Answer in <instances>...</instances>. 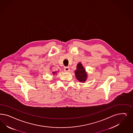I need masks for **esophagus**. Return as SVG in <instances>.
<instances>
[{
    "instance_id": "esophagus-1",
    "label": "esophagus",
    "mask_w": 133,
    "mask_h": 133,
    "mask_svg": "<svg viewBox=\"0 0 133 133\" xmlns=\"http://www.w3.org/2000/svg\"><path fill=\"white\" fill-rule=\"evenodd\" d=\"M64 71L66 72H69L70 71V69L69 67H65L64 68Z\"/></svg>"
}]
</instances>
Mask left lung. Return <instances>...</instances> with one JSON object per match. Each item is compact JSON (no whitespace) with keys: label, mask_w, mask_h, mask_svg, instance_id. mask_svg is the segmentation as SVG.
I'll use <instances>...</instances> for the list:
<instances>
[{"label":"left lung","mask_w":133,"mask_h":133,"mask_svg":"<svg viewBox=\"0 0 133 133\" xmlns=\"http://www.w3.org/2000/svg\"><path fill=\"white\" fill-rule=\"evenodd\" d=\"M75 74L77 80L83 83L86 81L88 77V74L86 72V70L80 63L77 64L76 70H75Z\"/></svg>","instance_id":"left-lung-1"}]
</instances>
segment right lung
Segmentation results:
<instances>
[{
	"instance_id": "1",
	"label": "right lung",
	"mask_w": 133,
	"mask_h": 133,
	"mask_svg": "<svg viewBox=\"0 0 133 133\" xmlns=\"http://www.w3.org/2000/svg\"><path fill=\"white\" fill-rule=\"evenodd\" d=\"M56 73V71H55V72H52V73L53 74H55V73Z\"/></svg>"
}]
</instances>
